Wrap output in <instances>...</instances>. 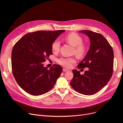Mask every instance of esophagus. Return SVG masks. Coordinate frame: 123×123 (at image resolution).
<instances>
[{
	"mask_svg": "<svg viewBox=\"0 0 123 123\" xmlns=\"http://www.w3.org/2000/svg\"><path fill=\"white\" fill-rule=\"evenodd\" d=\"M63 71L64 72H68V71H69L68 70H67V69H66V68H63Z\"/></svg>",
	"mask_w": 123,
	"mask_h": 123,
	"instance_id": "obj_1",
	"label": "esophagus"
}]
</instances>
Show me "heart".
Masks as SVG:
<instances>
[{"mask_svg":"<svg viewBox=\"0 0 123 123\" xmlns=\"http://www.w3.org/2000/svg\"><path fill=\"white\" fill-rule=\"evenodd\" d=\"M65 40L74 47V53L77 56L81 57L84 55L86 51V47L82 43V38L79 35L75 33H71L67 35ZM61 42L59 40L56 39L52 44L51 48L54 52H58L60 49ZM58 62L60 65L67 68L71 67L72 64L76 62V59L73 57H62L58 60Z\"/></svg>","mask_w":123,"mask_h":123,"instance_id":"heart-1","label":"heart"}]
</instances>
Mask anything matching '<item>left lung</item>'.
<instances>
[{
    "mask_svg": "<svg viewBox=\"0 0 123 123\" xmlns=\"http://www.w3.org/2000/svg\"><path fill=\"white\" fill-rule=\"evenodd\" d=\"M87 35L90 46L86 56L78 66L79 68H89L84 74L73 70V78L70 82L72 87L85 95L98 92L110 80L113 72L114 52L111 46L102 34L90 30L79 31Z\"/></svg>",
    "mask_w": 123,
    "mask_h": 123,
    "instance_id": "1",
    "label": "left lung"
}]
</instances>
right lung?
Returning <instances> with one entry per match:
<instances>
[{"label":"right lung","instance_id":"add662e5","mask_svg":"<svg viewBox=\"0 0 123 123\" xmlns=\"http://www.w3.org/2000/svg\"><path fill=\"white\" fill-rule=\"evenodd\" d=\"M64 30L38 31L25 34L11 53L12 70L17 84L27 93L39 96L53 87L63 69L58 64L49 69L43 62L52 54L51 45Z\"/></svg>","mask_w":123,"mask_h":123}]
</instances>
